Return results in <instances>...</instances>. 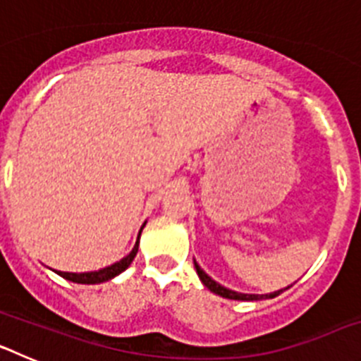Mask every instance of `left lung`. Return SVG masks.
<instances>
[{"mask_svg": "<svg viewBox=\"0 0 361 361\" xmlns=\"http://www.w3.org/2000/svg\"><path fill=\"white\" fill-rule=\"evenodd\" d=\"M195 269H197V275H199V279L202 280V283L206 286V288L209 289L212 293H215V295H220L224 296V298H229V300H262V298H275V296H279L282 291H275L271 293V295H242V293H235L231 291V289H226L222 288L220 283H216L215 280L209 279L206 273H204L202 269L199 267V264L195 262Z\"/></svg>", "mask_w": 361, "mask_h": 361, "instance_id": "8db88e82", "label": "left lung"}]
</instances>
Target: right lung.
I'll return each mask as SVG.
<instances>
[{
	"instance_id": "right-lung-1",
	"label": "right lung",
	"mask_w": 361,
	"mask_h": 361,
	"mask_svg": "<svg viewBox=\"0 0 361 361\" xmlns=\"http://www.w3.org/2000/svg\"><path fill=\"white\" fill-rule=\"evenodd\" d=\"M137 250H139V240L135 242L132 253H130L128 257H124L123 260H119V262H116V264H111V266L104 267V269L92 271V273H63V271H56V273L59 276H63V279L70 280V282H75V283H101V282H106V280L114 279V276H117L119 273H123V271L126 269L130 264H132V260L135 258V255H137Z\"/></svg>"
}]
</instances>
